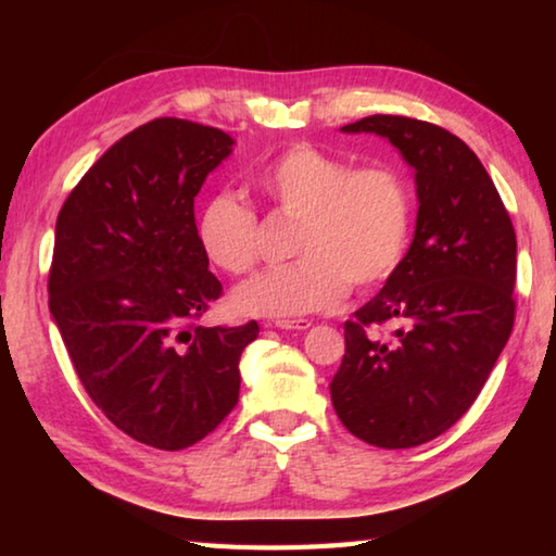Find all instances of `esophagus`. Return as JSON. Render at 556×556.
Segmentation results:
<instances>
[{
	"label": "esophagus",
	"mask_w": 556,
	"mask_h": 556,
	"mask_svg": "<svg viewBox=\"0 0 556 556\" xmlns=\"http://www.w3.org/2000/svg\"><path fill=\"white\" fill-rule=\"evenodd\" d=\"M277 328H285V331H306L312 321L308 318H277Z\"/></svg>",
	"instance_id": "obj_1"
}]
</instances>
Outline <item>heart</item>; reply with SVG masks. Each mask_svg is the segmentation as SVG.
<instances>
[{
    "label": "heart",
    "mask_w": 556,
    "mask_h": 556,
    "mask_svg": "<svg viewBox=\"0 0 556 556\" xmlns=\"http://www.w3.org/2000/svg\"><path fill=\"white\" fill-rule=\"evenodd\" d=\"M255 188L281 218L299 220V260L250 279L235 306L252 316H299L341 304L348 287L372 289L400 267L409 242L412 193L390 164L355 166L312 144L277 154L255 174ZM199 242L215 267L248 275L260 262V218L232 193L199 213Z\"/></svg>",
    "instance_id": "heart-1"
}]
</instances>
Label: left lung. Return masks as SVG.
<instances>
[{"instance_id": "8db88e82", "label": "left lung", "mask_w": 556, "mask_h": 556, "mask_svg": "<svg viewBox=\"0 0 556 556\" xmlns=\"http://www.w3.org/2000/svg\"><path fill=\"white\" fill-rule=\"evenodd\" d=\"M417 172V230L378 296L345 321L331 380L338 419L380 448L437 439L481 394L515 324L517 242L493 178L464 139L425 119L370 115ZM395 331L382 339L384 324Z\"/></svg>"}]
</instances>
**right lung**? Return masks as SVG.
I'll return each instance as SVG.
<instances>
[{"label": "right lung", "mask_w": 556, "mask_h": 556, "mask_svg": "<svg viewBox=\"0 0 556 556\" xmlns=\"http://www.w3.org/2000/svg\"><path fill=\"white\" fill-rule=\"evenodd\" d=\"M230 149L218 127L147 122L88 168L55 220L49 308L73 368L112 425L162 451L220 427L260 333L257 321L199 324L223 285L193 203Z\"/></svg>", "instance_id": "right-lung-1"}]
</instances>
